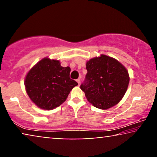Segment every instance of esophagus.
<instances>
[{"mask_svg": "<svg viewBox=\"0 0 157 157\" xmlns=\"http://www.w3.org/2000/svg\"><path fill=\"white\" fill-rule=\"evenodd\" d=\"M76 81H77V83H78V86L80 85V84H81V78H78L76 80Z\"/></svg>", "mask_w": 157, "mask_h": 157, "instance_id": "1", "label": "esophagus"}]
</instances>
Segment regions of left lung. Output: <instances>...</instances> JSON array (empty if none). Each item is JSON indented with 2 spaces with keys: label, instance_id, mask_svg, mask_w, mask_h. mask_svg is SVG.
Masks as SVG:
<instances>
[{
  "label": "left lung",
  "instance_id": "8db88e82",
  "mask_svg": "<svg viewBox=\"0 0 157 157\" xmlns=\"http://www.w3.org/2000/svg\"><path fill=\"white\" fill-rule=\"evenodd\" d=\"M86 69V79L80 87L89 102L104 110L117 105L129 83L126 68L113 58L102 54L87 61Z\"/></svg>",
  "mask_w": 157,
  "mask_h": 157
}]
</instances>
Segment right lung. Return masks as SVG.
Instances as JSON below:
<instances>
[{"mask_svg":"<svg viewBox=\"0 0 157 157\" xmlns=\"http://www.w3.org/2000/svg\"><path fill=\"white\" fill-rule=\"evenodd\" d=\"M69 66L62 67L59 60L44 58L28 72L25 91L31 100L42 109L51 110L65 101L78 83L70 78Z\"/></svg>","mask_w":157,"mask_h":157,"instance_id":"add662e5","label":"right lung"}]
</instances>
